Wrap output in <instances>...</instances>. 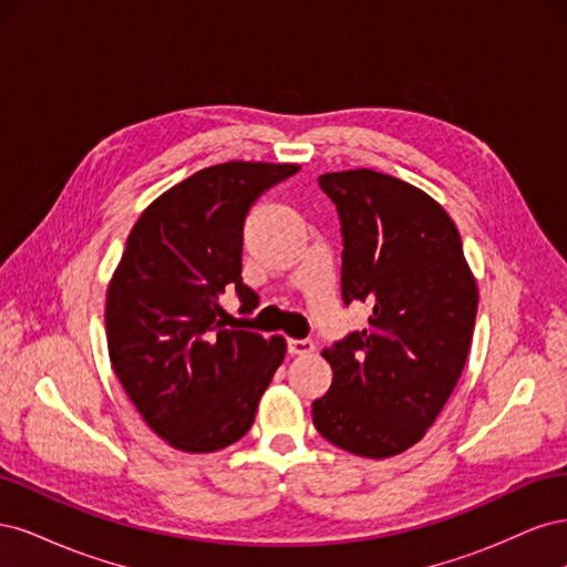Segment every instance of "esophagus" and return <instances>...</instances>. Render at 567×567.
<instances>
[{
    "instance_id": "obj_1",
    "label": "esophagus",
    "mask_w": 567,
    "mask_h": 567,
    "mask_svg": "<svg viewBox=\"0 0 567 567\" xmlns=\"http://www.w3.org/2000/svg\"><path fill=\"white\" fill-rule=\"evenodd\" d=\"M315 350V342L312 340H298V338H288V352L290 354H310Z\"/></svg>"
}]
</instances>
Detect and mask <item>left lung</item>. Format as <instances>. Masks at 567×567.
I'll use <instances>...</instances> for the list:
<instances>
[{
  "instance_id": "1",
  "label": "left lung",
  "mask_w": 567,
  "mask_h": 567,
  "mask_svg": "<svg viewBox=\"0 0 567 567\" xmlns=\"http://www.w3.org/2000/svg\"><path fill=\"white\" fill-rule=\"evenodd\" d=\"M319 186L340 215L342 300L373 315L321 352L333 383L312 419L336 447L388 458L414 447L454 392L477 284L452 217L421 188L367 167L326 173Z\"/></svg>"
}]
</instances>
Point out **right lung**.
Segmentation results:
<instances>
[{
	"instance_id": "1",
	"label": "right lung",
	"mask_w": 567,
	"mask_h": 567,
	"mask_svg": "<svg viewBox=\"0 0 567 567\" xmlns=\"http://www.w3.org/2000/svg\"><path fill=\"white\" fill-rule=\"evenodd\" d=\"M293 163L229 161L167 188L136 219L106 293L109 357L146 425L188 454L241 440L286 357L284 336L227 329L221 296L257 307L241 279L250 205Z\"/></svg>"
}]
</instances>
